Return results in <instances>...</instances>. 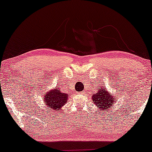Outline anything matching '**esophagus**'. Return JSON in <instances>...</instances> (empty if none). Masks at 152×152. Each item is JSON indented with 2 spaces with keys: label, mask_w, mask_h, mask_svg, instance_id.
I'll return each mask as SVG.
<instances>
[{
  "label": "esophagus",
  "mask_w": 152,
  "mask_h": 152,
  "mask_svg": "<svg viewBox=\"0 0 152 152\" xmlns=\"http://www.w3.org/2000/svg\"><path fill=\"white\" fill-rule=\"evenodd\" d=\"M82 94H83V93H82Z\"/></svg>",
  "instance_id": "34e87169"
}]
</instances>
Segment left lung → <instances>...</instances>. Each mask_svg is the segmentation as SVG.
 <instances>
[{
  "mask_svg": "<svg viewBox=\"0 0 152 152\" xmlns=\"http://www.w3.org/2000/svg\"><path fill=\"white\" fill-rule=\"evenodd\" d=\"M92 100L94 101V103L100 107L99 109L102 108L104 110L108 108L113 102L116 101L114 100V96H110L103 88H100L99 90L97 91L96 94L93 95Z\"/></svg>",
  "mask_w": 152,
  "mask_h": 152,
  "instance_id": "1",
  "label": "left lung"
}]
</instances>
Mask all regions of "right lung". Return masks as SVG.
<instances>
[{"label":"right lung","instance_id":"1","mask_svg":"<svg viewBox=\"0 0 152 152\" xmlns=\"http://www.w3.org/2000/svg\"><path fill=\"white\" fill-rule=\"evenodd\" d=\"M68 95L66 94H62L60 90L54 89L48 91L47 94L45 95L43 100L47 106L48 110L51 109L54 112H58L57 110H61V107L68 101ZM60 112V111H59Z\"/></svg>","mask_w":152,"mask_h":152}]
</instances>
